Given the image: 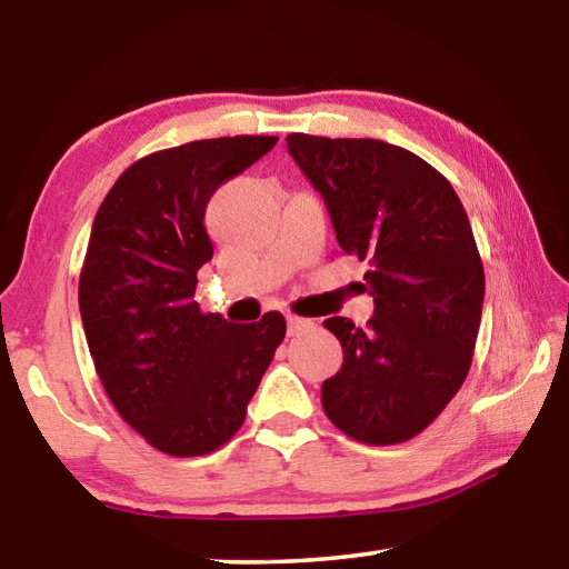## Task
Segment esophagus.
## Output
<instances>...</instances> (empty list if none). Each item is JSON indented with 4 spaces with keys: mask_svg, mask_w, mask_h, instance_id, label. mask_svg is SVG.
Here are the masks:
<instances>
[{
    "mask_svg": "<svg viewBox=\"0 0 569 569\" xmlns=\"http://www.w3.org/2000/svg\"><path fill=\"white\" fill-rule=\"evenodd\" d=\"M288 336H298L301 331L313 329V319H301V316H288Z\"/></svg>",
    "mask_w": 569,
    "mask_h": 569,
    "instance_id": "esophagus-1",
    "label": "esophagus"
}]
</instances>
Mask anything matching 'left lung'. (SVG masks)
Instances as JSON below:
<instances>
[{"label": "left lung", "instance_id": "8db88e82", "mask_svg": "<svg viewBox=\"0 0 569 569\" xmlns=\"http://www.w3.org/2000/svg\"><path fill=\"white\" fill-rule=\"evenodd\" d=\"M288 152L329 208L339 246L369 266L366 329L333 316L323 326L343 363L321 403L343 435L399 445L435 421L465 383L475 353L485 268L451 182L383 140L293 132Z\"/></svg>", "mask_w": 569, "mask_h": 569}]
</instances>
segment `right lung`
Returning a JSON list of instances; mask_svg holds the SVG:
<instances>
[{"instance_id": "1", "label": "right lung", "mask_w": 569, "mask_h": 569, "mask_svg": "<svg viewBox=\"0 0 569 569\" xmlns=\"http://www.w3.org/2000/svg\"><path fill=\"white\" fill-rule=\"evenodd\" d=\"M276 142L236 134L152 152L122 172L94 216L80 273L84 336L114 409L166 455L223 447L286 336L278 311L230 323L192 298L213 258L210 196Z\"/></svg>"}]
</instances>
